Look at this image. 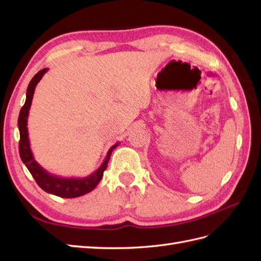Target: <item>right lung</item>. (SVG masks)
Listing matches in <instances>:
<instances>
[{"label":"right lung","instance_id":"1","mask_svg":"<svg viewBox=\"0 0 261 261\" xmlns=\"http://www.w3.org/2000/svg\"><path fill=\"white\" fill-rule=\"evenodd\" d=\"M48 69L49 68H43L40 71H38V73L33 76V79L30 81L29 85H28L25 103L20 111L18 119V126L20 131L19 152L21 160L27 166V168L29 169L30 174L37 181L39 187L42 188L43 191L49 194H53V195L64 198H74L85 195V194L92 192L94 188L97 186L98 182L102 179L104 170L108 167L111 154H112V151L114 149L118 147L119 142L115 143L114 146L109 149L104 162L93 174L86 177H82V178H79V177H69V178H67V177H60L50 174L36 162L30 148L29 138H28V136H29L27 127L28 116H29V110L32 103L33 93H35L36 86L42 79V76L47 73Z\"/></svg>","mask_w":261,"mask_h":261}]
</instances>
